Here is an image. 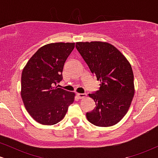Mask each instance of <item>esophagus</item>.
I'll list each match as a JSON object with an SVG mask.
<instances>
[{"label":"esophagus","mask_w":158,"mask_h":158,"mask_svg":"<svg viewBox=\"0 0 158 158\" xmlns=\"http://www.w3.org/2000/svg\"><path fill=\"white\" fill-rule=\"evenodd\" d=\"M86 94H77V97L79 98V99H82V98L85 97Z\"/></svg>","instance_id":"obj_1"}]
</instances>
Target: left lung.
<instances>
[{
    "mask_svg": "<svg viewBox=\"0 0 158 158\" xmlns=\"http://www.w3.org/2000/svg\"><path fill=\"white\" fill-rule=\"evenodd\" d=\"M76 48L92 74L100 81L99 90L89 94L96 107L87 112V119L97 126L117 124L126 114L135 94L131 64L108 43L77 42Z\"/></svg>",
    "mask_w": 158,
    "mask_h": 158,
    "instance_id": "1",
    "label": "left lung"
}]
</instances>
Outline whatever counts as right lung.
Segmentation results:
<instances>
[{
	"label": "right lung",
	"mask_w": 158,
	"mask_h": 158,
	"mask_svg": "<svg viewBox=\"0 0 158 158\" xmlns=\"http://www.w3.org/2000/svg\"><path fill=\"white\" fill-rule=\"evenodd\" d=\"M75 43L44 45L30 58L21 75V98L36 122L43 125L59 123L73 102L75 94L55 87L63 79L62 71Z\"/></svg>",
	"instance_id": "add662e5"
}]
</instances>
